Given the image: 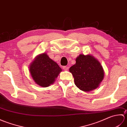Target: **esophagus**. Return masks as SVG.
<instances>
[{"label":"esophagus","instance_id":"obj_1","mask_svg":"<svg viewBox=\"0 0 127 127\" xmlns=\"http://www.w3.org/2000/svg\"><path fill=\"white\" fill-rule=\"evenodd\" d=\"M63 69L64 70H68L69 69V67L66 66H63Z\"/></svg>","mask_w":127,"mask_h":127}]
</instances>
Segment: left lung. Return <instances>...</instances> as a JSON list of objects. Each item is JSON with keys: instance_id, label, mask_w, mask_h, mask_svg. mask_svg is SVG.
<instances>
[{"instance_id": "8db88e82", "label": "left lung", "mask_w": 127, "mask_h": 127, "mask_svg": "<svg viewBox=\"0 0 127 127\" xmlns=\"http://www.w3.org/2000/svg\"><path fill=\"white\" fill-rule=\"evenodd\" d=\"M75 84L80 90L88 92L98 87L104 79V72L100 63L91 55H80L76 64L69 69Z\"/></svg>"}]
</instances>
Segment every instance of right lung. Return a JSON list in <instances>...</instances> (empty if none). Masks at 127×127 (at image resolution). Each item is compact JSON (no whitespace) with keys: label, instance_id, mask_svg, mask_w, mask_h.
<instances>
[{"label":"right lung","instance_id":"1","mask_svg":"<svg viewBox=\"0 0 127 127\" xmlns=\"http://www.w3.org/2000/svg\"><path fill=\"white\" fill-rule=\"evenodd\" d=\"M29 71L34 81L46 87L55 82L62 69L46 53L39 55L31 64Z\"/></svg>","mask_w":127,"mask_h":127}]
</instances>
